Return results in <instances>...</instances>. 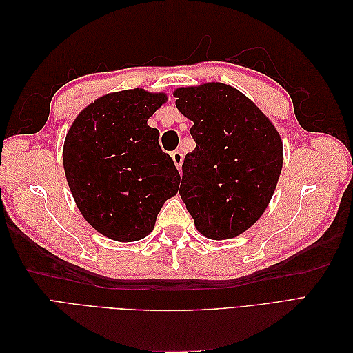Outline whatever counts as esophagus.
<instances>
[{"label":"esophagus","mask_w":353,"mask_h":353,"mask_svg":"<svg viewBox=\"0 0 353 353\" xmlns=\"http://www.w3.org/2000/svg\"><path fill=\"white\" fill-rule=\"evenodd\" d=\"M172 159H174V163L178 169H181V166H183V153H181L179 150H175L172 152Z\"/></svg>","instance_id":"obj_1"}]
</instances>
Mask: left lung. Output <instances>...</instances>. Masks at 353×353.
Here are the masks:
<instances>
[{
    "mask_svg": "<svg viewBox=\"0 0 353 353\" xmlns=\"http://www.w3.org/2000/svg\"><path fill=\"white\" fill-rule=\"evenodd\" d=\"M176 108L196 148L183 163L179 194L196 228L212 240L240 236L258 221L283 168L274 125L239 90L221 82L178 88Z\"/></svg>",
    "mask_w": 353,
    "mask_h": 353,
    "instance_id": "8db88e82",
    "label": "left lung"
}]
</instances>
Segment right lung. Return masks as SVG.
I'll return each mask as SVG.
<instances>
[{"label":"right lung","mask_w":353,"mask_h":353,"mask_svg":"<svg viewBox=\"0 0 353 353\" xmlns=\"http://www.w3.org/2000/svg\"><path fill=\"white\" fill-rule=\"evenodd\" d=\"M165 94L141 88L108 94L85 108L63 147V166L82 216L103 236L137 241L154 228L176 194L179 172L147 125Z\"/></svg>","instance_id":"right-lung-1"}]
</instances>
